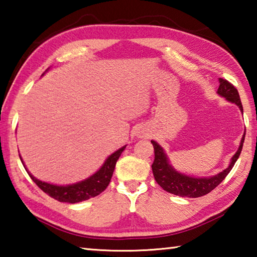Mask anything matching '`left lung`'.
Returning <instances> with one entry per match:
<instances>
[{
    "label": "left lung",
    "mask_w": 257,
    "mask_h": 257,
    "mask_svg": "<svg viewBox=\"0 0 257 257\" xmlns=\"http://www.w3.org/2000/svg\"><path fill=\"white\" fill-rule=\"evenodd\" d=\"M220 86L217 88V93L221 96H223L228 99V101L237 104L239 108L242 111V105L240 102V97H239L238 90L231 82H229L227 79L220 78ZM245 141V135L241 138L240 146H239L236 154L232 156L231 163H230L229 168L225 169L219 175L211 178H193L186 175H181V173L177 172L170 164L168 162L167 155L164 154L163 150L158 143L152 141L151 143L154 147V162L152 164V171H153L154 179L158 184L162 187V188L171 193L173 195L181 197H201L204 196L212 191L215 187L219 186L228 173L231 171L234 163L238 160L239 155L241 153L242 144Z\"/></svg>",
    "instance_id": "left-lung-1"
}]
</instances>
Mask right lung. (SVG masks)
<instances>
[{
	"label": "right lung",
	"instance_id": "add662e5",
	"mask_svg": "<svg viewBox=\"0 0 257 257\" xmlns=\"http://www.w3.org/2000/svg\"><path fill=\"white\" fill-rule=\"evenodd\" d=\"M124 147L118 150L112 155L108 156L105 161V163L103 164V167L99 169L95 175L89 177L88 179H86L81 182H78V184H75V185L55 186V185L47 184V182L40 181L30 175L29 172L28 175L30 178H32L35 184L40 187L45 194L49 195V196H51L52 198L56 199V201L71 203V204L79 203L82 201H86V199L97 196V195H99L102 191L106 189V187L111 181L116 161H118L119 156L123 152Z\"/></svg>",
	"mask_w": 257,
	"mask_h": 257
}]
</instances>
